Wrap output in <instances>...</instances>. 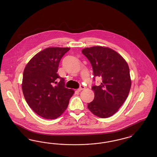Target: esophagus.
I'll return each instance as SVG.
<instances>
[{
    "mask_svg": "<svg viewBox=\"0 0 157 157\" xmlns=\"http://www.w3.org/2000/svg\"><path fill=\"white\" fill-rule=\"evenodd\" d=\"M85 86H83V85H81V86H80V87H79V88L78 90V91H81V90H85Z\"/></svg>",
    "mask_w": 157,
    "mask_h": 157,
    "instance_id": "34e87169",
    "label": "esophagus"
}]
</instances>
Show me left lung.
I'll use <instances>...</instances> for the list:
<instances>
[{"label": "left lung", "instance_id": "8db88e82", "mask_svg": "<svg viewBox=\"0 0 157 157\" xmlns=\"http://www.w3.org/2000/svg\"><path fill=\"white\" fill-rule=\"evenodd\" d=\"M82 53L92 67L94 80L97 77L101 81L99 86L92 87L95 97L88 103V108L99 118L111 117L125 101L131 89L128 65L119 53L109 48H86Z\"/></svg>", "mask_w": 157, "mask_h": 157}]
</instances>
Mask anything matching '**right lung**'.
<instances>
[{
    "label": "right lung",
    "instance_id": "right-lung-1",
    "mask_svg": "<svg viewBox=\"0 0 157 157\" xmlns=\"http://www.w3.org/2000/svg\"><path fill=\"white\" fill-rule=\"evenodd\" d=\"M69 48H48L28 63L23 74V94L31 109L46 119H56L67 108L74 90L58 75L60 60Z\"/></svg>",
    "mask_w": 157,
    "mask_h": 157
}]
</instances>
